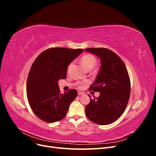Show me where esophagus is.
Masks as SVG:
<instances>
[{
	"mask_svg": "<svg viewBox=\"0 0 156 156\" xmlns=\"http://www.w3.org/2000/svg\"><path fill=\"white\" fill-rule=\"evenodd\" d=\"M84 93V92H78V95L81 96V95H83Z\"/></svg>",
	"mask_w": 156,
	"mask_h": 156,
	"instance_id": "34e87169",
	"label": "esophagus"
}]
</instances>
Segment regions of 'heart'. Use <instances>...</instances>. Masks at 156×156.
<instances>
[{"mask_svg": "<svg viewBox=\"0 0 156 156\" xmlns=\"http://www.w3.org/2000/svg\"><path fill=\"white\" fill-rule=\"evenodd\" d=\"M81 64L83 66V67L86 70L90 71L95 67V66L96 65L97 59L95 56H93L92 55L87 54L83 55L81 58ZM73 63L71 62L68 66V70H69L72 68L73 66ZM84 84H86V83H84Z\"/></svg>", "mask_w": 156, "mask_h": 156, "instance_id": "obj_1", "label": "heart"}]
</instances>
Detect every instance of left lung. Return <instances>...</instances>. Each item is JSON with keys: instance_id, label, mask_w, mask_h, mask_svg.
<instances>
[{"instance_id": "8db88e82", "label": "left lung", "mask_w": 156, "mask_h": 156, "mask_svg": "<svg viewBox=\"0 0 156 156\" xmlns=\"http://www.w3.org/2000/svg\"><path fill=\"white\" fill-rule=\"evenodd\" d=\"M85 51L100 59L101 67L90 90L99 92L85 107L86 115L92 122L108 125L116 121L125 111L130 96V80L123 61L106 48H88Z\"/></svg>"}]
</instances>
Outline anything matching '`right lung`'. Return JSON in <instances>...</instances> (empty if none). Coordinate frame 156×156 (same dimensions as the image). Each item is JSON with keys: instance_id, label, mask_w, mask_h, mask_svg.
I'll list each match as a JSON object with an SVG mask.
<instances>
[{"instance_id": "obj_1", "label": "right lung", "mask_w": 156, "mask_h": 156, "mask_svg": "<svg viewBox=\"0 0 156 156\" xmlns=\"http://www.w3.org/2000/svg\"><path fill=\"white\" fill-rule=\"evenodd\" d=\"M82 52L81 49L50 48L33 62L27 78V94L32 111L41 120L53 123L66 115L77 92L71 89L61 94L58 81L66 77L68 65Z\"/></svg>"}]
</instances>
